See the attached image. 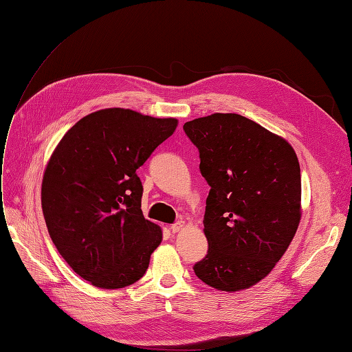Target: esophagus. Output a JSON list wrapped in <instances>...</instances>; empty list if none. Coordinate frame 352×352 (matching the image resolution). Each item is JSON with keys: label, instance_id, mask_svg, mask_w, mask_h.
<instances>
[{"label": "esophagus", "instance_id": "34e87169", "mask_svg": "<svg viewBox=\"0 0 352 352\" xmlns=\"http://www.w3.org/2000/svg\"><path fill=\"white\" fill-rule=\"evenodd\" d=\"M185 228V221L184 220H177L176 223H173L172 226H170V230H172L173 233H177V232H180Z\"/></svg>", "mask_w": 352, "mask_h": 352}]
</instances>
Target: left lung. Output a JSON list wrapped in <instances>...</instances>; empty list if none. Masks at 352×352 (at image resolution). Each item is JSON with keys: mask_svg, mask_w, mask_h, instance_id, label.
<instances>
[{"mask_svg": "<svg viewBox=\"0 0 352 352\" xmlns=\"http://www.w3.org/2000/svg\"><path fill=\"white\" fill-rule=\"evenodd\" d=\"M199 153L207 255L194 264L216 289H247L280 260L301 219V170L294 148L247 117L216 113L186 122Z\"/></svg>", "mask_w": 352, "mask_h": 352, "instance_id": "8db88e82", "label": "left lung"}]
</instances>
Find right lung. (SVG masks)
<instances>
[{
    "mask_svg": "<svg viewBox=\"0 0 352 352\" xmlns=\"http://www.w3.org/2000/svg\"><path fill=\"white\" fill-rule=\"evenodd\" d=\"M176 126V119L105 109L80 119L52 154L42 180L50 236L94 286L119 289L145 274L163 236L142 214L136 170Z\"/></svg>",
    "mask_w": 352,
    "mask_h": 352,
    "instance_id": "add662e5",
    "label": "right lung"
}]
</instances>
